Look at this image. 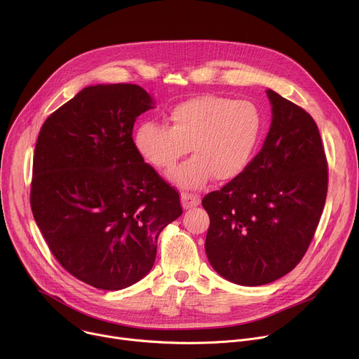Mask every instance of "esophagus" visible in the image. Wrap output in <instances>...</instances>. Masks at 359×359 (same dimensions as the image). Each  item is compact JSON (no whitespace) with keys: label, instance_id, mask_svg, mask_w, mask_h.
Returning a JSON list of instances; mask_svg holds the SVG:
<instances>
[{"label":"esophagus","instance_id":"1","mask_svg":"<svg viewBox=\"0 0 359 359\" xmlns=\"http://www.w3.org/2000/svg\"><path fill=\"white\" fill-rule=\"evenodd\" d=\"M181 201H182L184 208H191V207H197L201 203V198H200V196L189 194V192H182Z\"/></svg>","mask_w":359,"mask_h":359}]
</instances>
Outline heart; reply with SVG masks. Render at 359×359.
I'll return each instance as SVG.
<instances>
[{"label": "heart", "mask_w": 359, "mask_h": 359, "mask_svg": "<svg viewBox=\"0 0 359 359\" xmlns=\"http://www.w3.org/2000/svg\"><path fill=\"white\" fill-rule=\"evenodd\" d=\"M170 126L147 121L136 128L133 144L144 161L168 174L189 152L194 156L171 175L182 188H201L211 177L230 181L238 177L257 149L263 114L250 100L203 95L172 106Z\"/></svg>", "instance_id": "heart-1"}]
</instances>
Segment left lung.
<instances>
[{
	"instance_id": "8db88e82",
	"label": "left lung",
	"mask_w": 359,
	"mask_h": 359,
	"mask_svg": "<svg viewBox=\"0 0 359 359\" xmlns=\"http://www.w3.org/2000/svg\"><path fill=\"white\" fill-rule=\"evenodd\" d=\"M271 125L238 177L203 198L210 215L205 253L241 286H262L293 270L308 252L327 192V161L313 118L267 90Z\"/></svg>"
}]
</instances>
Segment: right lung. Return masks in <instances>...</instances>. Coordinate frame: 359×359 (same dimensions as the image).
Returning <instances> with one entry per match:
<instances>
[{
  "instance_id": "add662e5",
  "label": "right lung",
  "mask_w": 359,
  "mask_h": 359,
  "mask_svg": "<svg viewBox=\"0 0 359 359\" xmlns=\"http://www.w3.org/2000/svg\"><path fill=\"white\" fill-rule=\"evenodd\" d=\"M137 85L85 88L43 123L30 191L56 260L102 290L149 273L159 233L182 214L178 191L137 154L132 130L152 109Z\"/></svg>"
}]
</instances>
